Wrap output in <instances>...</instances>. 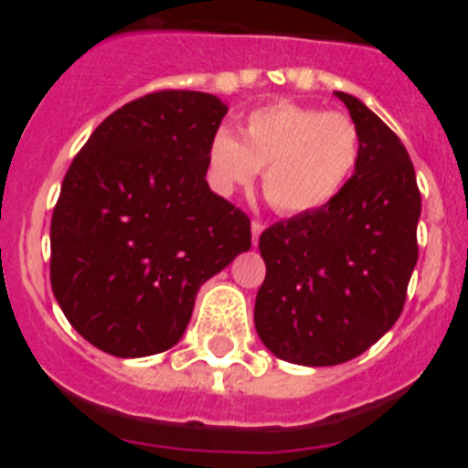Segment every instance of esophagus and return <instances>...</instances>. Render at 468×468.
Instances as JSON below:
<instances>
[{
    "label": "esophagus",
    "instance_id": "esophagus-1",
    "mask_svg": "<svg viewBox=\"0 0 468 468\" xmlns=\"http://www.w3.org/2000/svg\"><path fill=\"white\" fill-rule=\"evenodd\" d=\"M250 229H253V246H258L260 241V234L264 231V225L260 220H253V225H250Z\"/></svg>",
    "mask_w": 468,
    "mask_h": 468
}]
</instances>
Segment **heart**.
Instances as JSON below:
<instances>
[{
    "label": "heart",
    "mask_w": 468,
    "mask_h": 468,
    "mask_svg": "<svg viewBox=\"0 0 468 468\" xmlns=\"http://www.w3.org/2000/svg\"><path fill=\"white\" fill-rule=\"evenodd\" d=\"M361 133L342 112L281 101L250 112L243 143L220 128L208 147V176L218 192L231 194L262 173L264 197L279 213L325 208L356 173Z\"/></svg>",
    "instance_id": "obj_1"
}]
</instances>
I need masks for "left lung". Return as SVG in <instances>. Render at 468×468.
I'll return each instance as SVG.
<instances>
[{"mask_svg": "<svg viewBox=\"0 0 468 468\" xmlns=\"http://www.w3.org/2000/svg\"><path fill=\"white\" fill-rule=\"evenodd\" d=\"M361 133V159L325 208L292 215L260 237L267 276L255 297L264 346L297 366H337L399 321L417 264L421 197L399 135L337 90Z\"/></svg>", "mask_w": 468, "mask_h": 468, "instance_id": "8db88e82", "label": "left lung"}]
</instances>
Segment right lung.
Returning a JSON list of instances; mask_svg holds the SVG:
<instances>
[{
	"label": "right lung",
	"instance_id": "1",
	"mask_svg": "<svg viewBox=\"0 0 468 468\" xmlns=\"http://www.w3.org/2000/svg\"><path fill=\"white\" fill-rule=\"evenodd\" d=\"M227 107L154 90L95 128L51 218V288L72 328L119 358L171 349L197 291L250 248V220L210 192L208 147Z\"/></svg>",
	"mask_w": 468,
	"mask_h": 468
}]
</instances>
